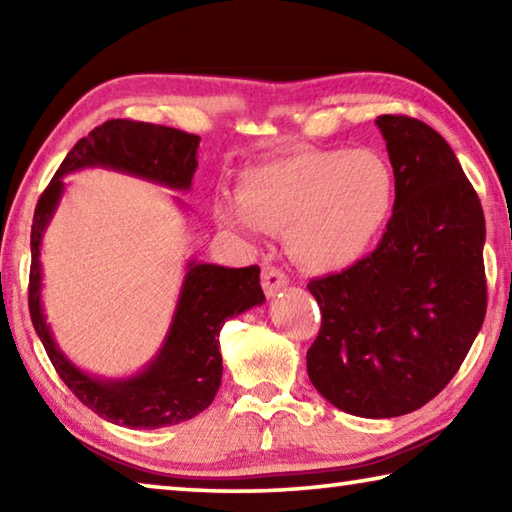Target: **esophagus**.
<instances>
[{
    "label": "esophagus",
    "mask_w": 512,
    "mask_h": 512,
    "mask_svg": "<svg viewBox=\"0 0 512 512\" xmlns=\"http://www.w3.org/2000/svg\"><path fill=\"white\" fill-rule=\"evenodd\" d=\"M287 284H289V277L282 271V268L271 266V264L262 266V287H264V293L268 298L277 296V291H282Z\"/></svg>",
    "instance_id": "obj_1"
}]
</instances>
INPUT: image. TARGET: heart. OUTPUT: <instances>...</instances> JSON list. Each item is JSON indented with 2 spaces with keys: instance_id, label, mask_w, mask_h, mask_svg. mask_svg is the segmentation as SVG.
Masks as SVG:
<instances>
[{
  "instance_id": "heart-1",
  "label": "heart",
  "mask_w": 512,
  "mask_h": 512,
  "mask_svg": "<svg viewBox=\"0 0 512 512\" xmlns=\"http://www.w3.org/2000/svg\"><path fill=\"white\" fill-rule=\"evenodd\" d=\"M235 196H214L221 228L250 241L284 230L302 266L334 273L377 246L395 210L397 176L375 149H309L244 169Z\"/></svg>"
}]
</instances>
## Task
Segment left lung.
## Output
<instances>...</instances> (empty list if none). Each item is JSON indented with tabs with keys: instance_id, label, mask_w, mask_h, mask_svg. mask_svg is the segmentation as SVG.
I'll return each mask as SVG.
<instances>
[{
	"instance_id": "1",
	"label": "left lung",
	"mask_w": 512,
	"mask_h": 512,
	"mask_svg": "<svg viewBox=\"0 0 512 512\" xmlns=\"http://www.w3.org/2000/svg\"><path fill=\"white\" fill-rule=\"evenodd\" d=\"M375 124L397 176L395 210L368 257L307 284L323 314L307 372L336 409L397 418L443 391L483 325L485 219L431 126L404 115Z\"/></svg>"
}]
</instances>
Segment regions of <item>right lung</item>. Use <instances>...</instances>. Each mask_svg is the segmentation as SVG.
I'll use <instances>...</instances> for the list:
<instances>
[{"mask_svg":"<svg viewBox=\"0 0 512 512\" xmlns=\"http://www.w3.org/2000/svg\"><path fill=\"white\" fill-rule=\"evenodd\" d=\"M201 137L169 126L110 119L74 144L42 192L31 225L29 311L36 334L69 391L99 418L131 429H158L192 420L212 404L221 386L219 332L232 316L262 305L259 266L225 268L189 259L169 332L151 363L133 377H94L74 366L51 334L42 311V237L65 192L63 176L88 167L128 173L187 192L198 167Z\"/></svg>","mask_w":512,"mask_h":512,"instance_id":"1","label":"right lung"}]
</instances>
